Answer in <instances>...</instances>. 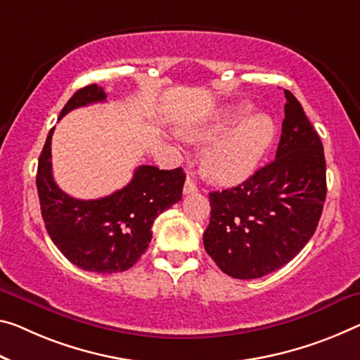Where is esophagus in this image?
<instances>
[{
    "instance_id": "1",
    "label": "esophagus",
    "mask_w": 360,
    "mask_h": 360,
    "mask_svg": "<svg viewBox=\"0 0 360 360\" xmlns=\"http://www.w3.org/2000/svg\"><path fill=\"white\" fill-rule=\"evenodd\" d=\"M196 191H198V186H196L195 181H193L191 179H186L185 186H184L185 195H191V193H196Z\"/></svg>"
}]
</instances>
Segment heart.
Returning <instances> with one entry per match:
<instances>
[{"mask_svg": "<svg viewBox=\"0 0 360 360\" xmlns=\"http://www.w3.org/2000/svg\"><path fill=\"white\" fill-rule=\"evenodd\" d=\"M251 114V103H238L220 109L206 124L185 129L191 140L216 138L202 154V167L219 184L236 185L250 179L272 146L276 134L274 119Z\"/></svg>", "mask_w": 360, "mask_h": 360, "instance_id": "obj_1", "label": "heart"}]
</instances>
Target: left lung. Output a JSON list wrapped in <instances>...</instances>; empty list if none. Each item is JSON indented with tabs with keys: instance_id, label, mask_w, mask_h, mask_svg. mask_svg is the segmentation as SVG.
I'll return each instance as SVG.
<instances>
[{
	"instance_id": "obj_1",
	"label": "left lung",
	"mask_w": 360,
	"mask_h": 360,
	"mask_svg": "<svg viewBox=\"0 0 360 360\" xmlns=\"http://www.w3.org/2000/svg\"><path fill=\"white\" fill-rule=\"evenodd\" d=\"M285 98L274 161L238 186L209 193L204 248L233 278H261L288 264L311 240L323 211V145L295 95L285 90Z\"/></svg>"
}]
</instances>
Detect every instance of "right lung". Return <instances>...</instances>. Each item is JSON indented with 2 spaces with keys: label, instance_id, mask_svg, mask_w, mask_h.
<instances>
[{
  "label": "right lung",
  "instance_id": "add662e5",
  "mask_svg": "<svg viewBox=\"0 0 360 360\" xmlns=\"http://www.w3.org/2000/svg\"><path fill=\"white\" fill-rule=\"evenodd\" d=\"M101 101H106L101 86L80 88L60 110L59 119L72 109ZM53 131L49 130L37 170L41 217L49 238L77 267L96 274L125 272L148 250L158 215L181 199L185 172L181 167L161 170L140 165L130 184L112 195L72 198L53 179Z\"/></svg>",
  "mask_w": 360,
  "mask_h": 360
}]
</instances>
